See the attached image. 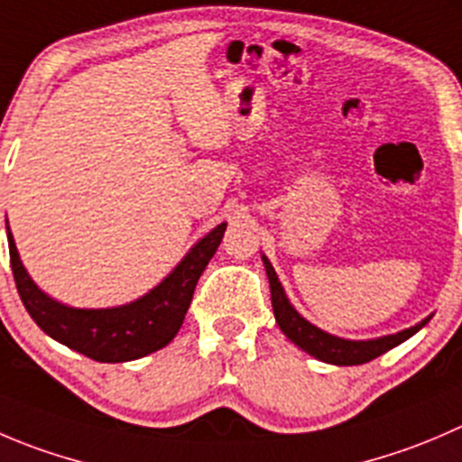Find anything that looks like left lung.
<instances>
[{
    "label": "left lung",
    "mask_w": 462,
    "mask_h": 462,
    "mask_svg": "<svg viewBox=\"0 0 462 462\" xmlns=\"http://www.w3.org/2000/svg\"><path fill=\"white\" fill-rule=\"evenodd\" d=\"M263 266H266L268 284H271V302H273V313H275V320L280 325V329L284 331L286 338L293 340L300 350H304L307 355L316 356V359L325 361V364L334 365H361L368 364V361L377 359L383 352L393 350L395 345L404 343L406 338L415 334V331L422 329L431 316L424 318L422 322H418L415 327L409 329H402L397 334L382 336V338H370V340H347L338 338L334 334H327V331L318 329L316 325H311L309 320H304L298 311L293 309V304L286 298L284 289H282L280 280H277L275 268L271 266L266 257L262 254Z\"/></svg>",
    "instance_id": "8db88e82"
}]
</instances>
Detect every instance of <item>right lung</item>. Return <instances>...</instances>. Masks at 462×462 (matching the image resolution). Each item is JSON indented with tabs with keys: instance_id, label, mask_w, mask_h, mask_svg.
<instances>
[{
	"instance_id": "1",
	"label": "right lung",
	"mask_w": 462,
	"mask_h": 462,
	"mask_svg": "<svg viewBox=\"0 0 462 462\" xmlns=\"http://www.w3.org/2000/svg\"><path fill=\"white\" fill-rule=\"evenodd\" d=\"M227 223H221L205 235L153 291L135 302L110 309H76L49 298L29 277L8 230V253L17 293L35 325L69 350L101 364L142 359L162 350L178 334L194 298L196 282L217 253Z\"/></svg>"
}]
</instances>
